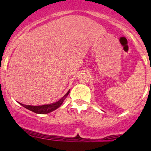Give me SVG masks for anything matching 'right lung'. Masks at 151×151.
<instances>
[{"label": "right lung", "instance_id": "right-lung-1", "mask_svg": "<svg viewBox=\"0 0 151 151\" xmlns=\"http://www.w3.org/2000/svg\"><path fill=\"white\" fill-rule=\"evenodd\" d=\"M70 93V91H67V93H66L65 96H63L62 99H60L58 101L55 102V103L52 104H47V105H42V106H30V105H25L20 104V105H22V106L25 107V109H28V110L34 112L36 114H48L50 112L53 111L55 109H57L60 106L62 105V104L63 103L64 100L65 99L66 97L67 96V95Z\"/></svg>", "mask_w": 151, "mask_h": 151}]
</instances>
